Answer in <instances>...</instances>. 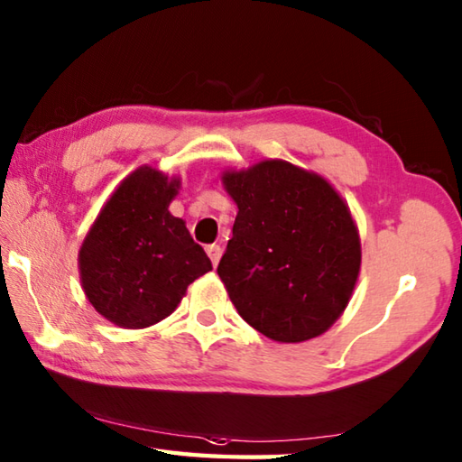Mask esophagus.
I'll list each match as a JSON object with an SVG mask.
<instances>
[{"instance_id":"esophagus-1","label":"esophagus","mask_w":462,"mask_h":462,"mask_svg":"<svg viewBox=\"0 0 462 462\" xmlns=\"http://www.w3.org/2000/svg\"><path fill=\"white\" fill-rule=\"evenodd\" d=\"M206 250H208L209 261H212L214 267H217V263H220V259H222V248L217 245H209Z\"/></svg>"}]
</instances>
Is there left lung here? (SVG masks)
<instances>
[{
  "mask_svg": "<svg viewBox=\"0 0 462 462\" xmlns=\"http://www.w3.org/2000/svg\"><path fill=\"white\" fill-rule=\"evenodd\" d=\"M236 201L232 240L217 275L245 322L277 342L326 332L361 269L356 226L322 177L285 161L224 173Z\"/></svg>",
  "mask_w": 462,
  "mask_h": 462,
  "instance_id": "obj_1",
  "label": "left lung"
}]
</instances>
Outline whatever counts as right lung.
Segmentation results:
<instances>
[{
  "mask_svg": "<svg viewBox=\"0 0 462 462\" xmlns=\"http://www.w3.org/2000/svg\"><path fill=\"white\" fill-rule=\"evenodd\" d=\"M179 179L140 167L101 209L79 250L83 291L101 316L122 328L167 318L212 261L185 222L171 216Z\"/></svg>",
  "mask_w": 462,
  "mask_h": 462,
  "instance_id": "1",
  "label": "right lung"
}]
</instances>
